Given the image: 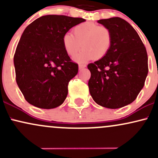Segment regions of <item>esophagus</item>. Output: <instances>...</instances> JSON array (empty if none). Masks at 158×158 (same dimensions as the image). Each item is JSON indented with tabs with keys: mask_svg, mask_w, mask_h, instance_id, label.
I'll return each instance as SVG.
<instances>
[{
	"mask_svg": "<svg viewBox=\"0 0 158 158\" xmlns=\"http://www.w3.org/2000/svg\"><path fill=\"white\" fill-rule=\"evenodd\" d=\"M86 68V64H79V69H83Z\"/></svg>",
	"mask_w": 158,
	"mask_h": 158,
	"instance_id": "esophagus-1",
	"label": "esophagus"
}]
</instances>
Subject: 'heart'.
I'll use <instances>...</instances> for the list:
<instances>
[{
  "instance_id": "1",
  "label": "heart",
  "mask_w": 158,
  "mask_h": 158,
  "mask_svg": "<svg viewBox=\"0 0 158 158\" xmlns=\"http://www.w3.org/2000/svg\"><path fill=\"white\" fill-rule=\"evenodd\" d=\"M72 33L73 35L65 33L63 35V48L68 55L73 56L82 47V50L74 57L78 62L102 59L111 48L112 32L106 26H99L94 22H84L74 27Z\"/></svg>"
}]
</instances>
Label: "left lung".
Listing matches in <instances>:
<instances>
[{
    "label": "left lung",
    "mask_w": 158,
    "mask_h": 158,
    "mask_svg": "<svg viewBox=\"0 0 158 158\" xmlns=\"http://www.w3.org/2000/svg\"><path fill=\"white\" fill-rule=\"evenodd\" d=\"M110 29L112 44L102 59L88 65L92 98L99 106L111 109L135 100L147 77L146 49L136 30L124 19L115 17L99 20Z\"/></svg>",
    "instance_id": "obj_1"
}]
</instances>
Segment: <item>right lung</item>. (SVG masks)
Masks as SVG:
<instances>
[{"label": "right lung", "mask_w": 158, "mask_h": 158, "mask_svg": "<svg viewBox=\"0 0 158 158\" xmlns=\"http://www.w3.org/2000/svg\"><path fill=\"white\" fill-rule=\"evenodd\" d=\"M81 18L49 15L26 27L14 55L16 82L30 104L44 109L61 106L68 84L78 73V64L65 52L62 37L84 22Z\"/></svg>", "instance_id": "add662e5"}]
</instances>
